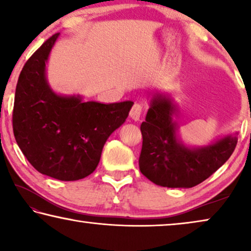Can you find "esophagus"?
Here are the masks:
<instances>
[{"instance_id": "esophagus-1", "label": "esophagus", "mask_w": 251, "mask_h": 251, "mask_svg": "<svg viewBox=\"0 0 251 251\" xmlns=\"http://www.w3.org/2000/svg\"><path fill=\"white\" fill-rule=\"evenodd\" d=\"M141 112H143V106L140 104L136 103L132 106L131 111H130V118H131L133 121H139L141 117Z\"/></svg>"}]
</instances>
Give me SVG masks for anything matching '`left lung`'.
<instances>
[{
  "instance_id": "left-lung-1",
  "label": "left lung",
  "mask_w": 251,
  "mask_h": 251,
  "mask_svg": "<svg viewBox=\"0 0 251 251\" xmlns=\"http://www.w3.org/2000/svg\"><path fill=\"white\" fill-rule=\"evenodd\" d=\"M177 106L170 94L155 93L141 123V173L168 188H192L201 183L230 158L238 132H228L205 146H191L179 136Z\"/></svg>"
}]
</instances>
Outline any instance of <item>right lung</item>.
<instances>
[{"label": "right lung", "instance_id": "right-lung-1", "mask_svg": "<svg viewBox=\"0 0 251 251\" xmlns=\"http://www.w3.org/2000/svg\"><path fill=\"white\" fill-rule=\"evenodd\" d=\"M59 34L47 39L27 61L18 79L13 133L29 163L44 176L75 181L99 165L108 137L128 118L133 101H85L54 92L46 64Z\"/></svg>", "mask_w": 251, "mask_h": 251}]
</instances>
